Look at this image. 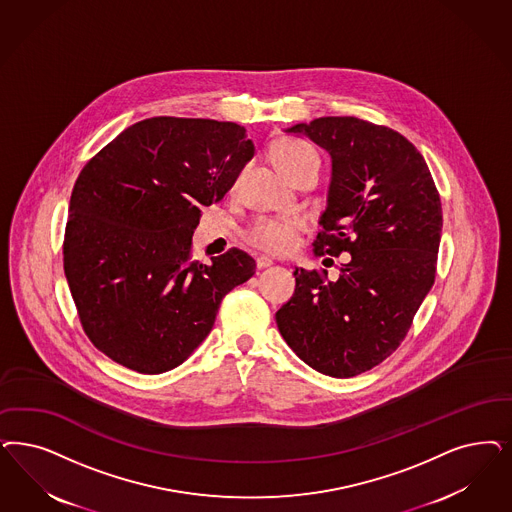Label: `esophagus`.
I'll return each instance as SVG.
<instances>
[{
    "label": "esophagus",
    "mask_w": 512,
    "mask_h": 512,
    "mask_svg": "<svg viewBox=\"0 0 512 512\" xmlns=\"http://www.w3.org/2000/svg\"><path fill=\"white\" fill-rule=\"evenodd\" d=\"M255 263H257V268H268V266H272V259L270 257H266V255H259L257 259H255Z\"/></svg>",
    "instance_id": "34e87169"
}]
</instances>
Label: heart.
Segmentation results:
<instances>
[{"mask_svg":"<svg viewBox=\"0 0 512 512\" xmlns=\"http://www.w3.org/2000/svg\"><path fill=\"white\" fill-rule=\"evenodd\" d=\"M268 155L274 162V166L283 174H289L310 157H318L310 143L297 138H282L274 141L270 145ZM300 229H302V221L295 217L291 219L259 217L249 225L246 238L251 246L259 247L268 253H285L295 246L297 232Z\"/></svg>","mask_w":512,"mask_h":512,"instance_id":"obj_1","label":"heart"}]
</instances>
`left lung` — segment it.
<instances>
[{"instance_id": "1", "label": "left lung", "mask_w": 512, "mask_h": 512, "mask_svg": "<svg viewBox=\"0 0 512 512\" xmlns=\"http://www.w3.org/2000/svg\"><path fill=\"white\" fill-rule=\"evenodd\" d=\"M304 134L333 160L318 255L348 251L336 282L297 268L295 293L276 312L283 340L312 369L335 378L371 371L399 348L435 282L441 196L422 153L388 126L319 117ZM327 261V259H325Z\"/></svg>"}]
</instances>
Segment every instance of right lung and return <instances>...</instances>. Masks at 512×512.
I'll return each mask as SVG.
<instances>
[{"instance_id": "right-lung-1", "label": "right lung", "mask_w": 512, "mask_h": 512, "mask_svg": "<svg viewBox=\"0 0 512 512\" xmlns=\"http://www.w3.org/2000/svg\"><path fill=\"white\" fill-rule=\"evenodd\" d=\"M255 155L246 128L151 117L128 126L75 181L64 272L83 331L130 371L181 365L210 335L219 304L255 274L232 247L191 259L200 206L219 202Z\"/></svg>"}]
</instances>
